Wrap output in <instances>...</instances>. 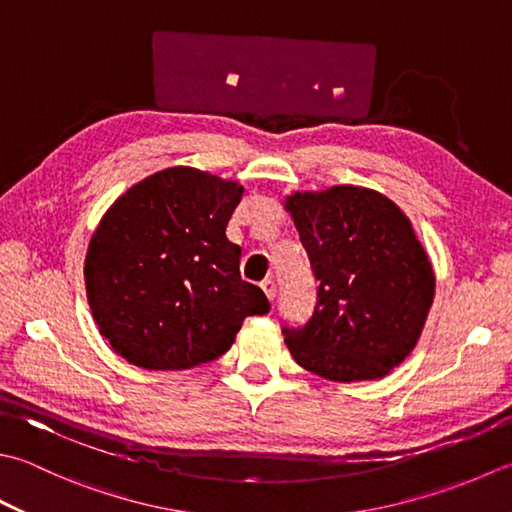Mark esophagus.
Returning a JSON list of instances; mask_svg holds the SVG:
<instances>
[{
  "label": "esophagus",
  "instance_id": "1",
  "mask_svg": "<svg viewBox=\"0 0 512 512\" xmlns=\"http://www.w3.org/2000/svg\"><path fill=\"white\" fill-rule=\"evenodd\" d=\"M259 286H262V290H264V293H266V297L270 299V302H273V299H275V279L273 277H266V279H262V284H259Z\"/></svg>",
  "mask_w": 512,
  "mask_h": 512
}]
</instances>
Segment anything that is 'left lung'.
Here are the masks:
<instances>
[{
  "label": "left lung",
  "instance_id": "obj_1",
  "mask_svg": "<svg viewBox=\"0 0 512 512\" xmlns=\"http://www.w3.org/2000/svg\"><path fill=\"white\" fill-rule=\"evenodd\" d=\"M317 302L304 324L282 326L295 362L333 382L379 379L415 348L435 275L408 217L368 188L335 186L286 199Z\"/></svg>",
  "mask_w": 512,
  "mask_h": 512
}]
</instances>
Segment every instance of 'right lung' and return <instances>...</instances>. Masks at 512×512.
I'll list each match as a JSON object with an SVG mask.
<instances>
[{
    "mask_svg": "<svg viewBox=\"0 0 512 512\" xmlns=\"http://www.w3.org/2000/svg\"><path fill=\"white\" fill-rule=\"evenodd\" d=\"M244 188L175 166L117 199L86 253V295L108 344L148 370L213 362L248 315L270 310L239 273L242 248L226 237Z\"/></svg>",
    "mask_w": 512,
    "mask_h": 512,
    "instance_id": "add662e5",
    "label": "right lung"
}]
</instances>
